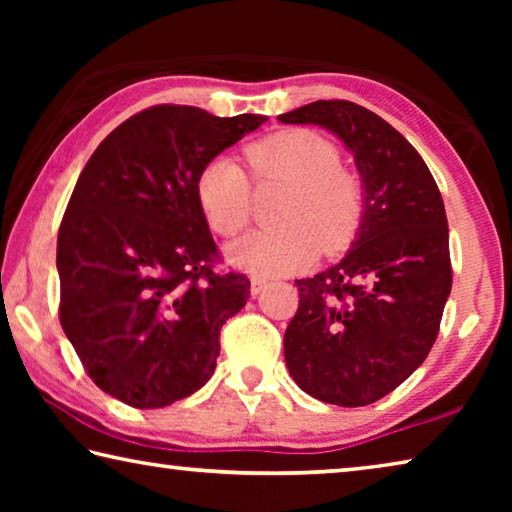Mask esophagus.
I'll use <instances>...</instances> for the list:
<instances>
[{
    "label": "esophagus",
    "instance_id": "1",
    "mask_svg": "<svg viewBox=\"0 0 512 512\" xmlns=\"http://www.w3.org/2000/svg\"><path fill=\"white\" fill-rule=\"evenodd\" d=\"M266 277H250V296H259L266 289Z\"/></svg>",
    "mask_w": 512,
    "mask_h": 512
}]
</instances>
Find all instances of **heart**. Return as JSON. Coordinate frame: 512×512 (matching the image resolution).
I'll return each mask as SVG.
<instances>
[{"instance_id":"1","label":"heart","mask_w":512,"mask_h":512,"mask_svg":"<svg viewBox=\"0 0 512 512\" xmlns=\"http://www.w3.org/2000/svg\"><path fill=\"white\" fill-rule=\"evenodd\" d=\"M257 180H282L291 192L280 228L248 232L228 248V262L253 275H282L314 262L320 246L336 253L357 235L363 194L354 173L339 167V149L307 128H289L246 146ZM198 207L214 232L237 235L250 216V180L239 162L216 158L196 178Z\"/></svg>"}]
</instances>
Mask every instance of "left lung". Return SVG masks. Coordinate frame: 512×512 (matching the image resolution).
Masks as SVG:
<instances>
[{"instance_id":"left-lung-1","label":"left lung","mask_w":512,"mask_h":512,"mask_svg":"<svg viewBox=\"0 0 512 512\" xmlns=\"http://www.w3.org/2000/svg\"><path fill=\"white\" fill-rule=\"evenodd\" d=\"M334 133L354 155L363 216L339 264L305 280L284 359L320 402L366 406L427 359L452 291L443 196L420 153L352 101H314L277 117Z\"/></svg>"}]
</instances>
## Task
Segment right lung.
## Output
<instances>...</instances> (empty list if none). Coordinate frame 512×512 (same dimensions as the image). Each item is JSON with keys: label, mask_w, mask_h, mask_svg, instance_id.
<instances>
[{"label": "right lung", "mask_w": 512, "mask_h": 512, "mask_svg": "<svg viewBox=\"0 0 512 512\" xmlns=\"http://www.w3.org/2000/svg\"><path fill=\"white\" fill-rule=\"evenodd\" d=\"M264 121L153 106L117 126L81 171L58 230L60 325L119 402L162 409L212 377L221 327L250 282L212 271L196 178Z\"/></svg>", "instance_id": "obj_1"}]
</instances>
